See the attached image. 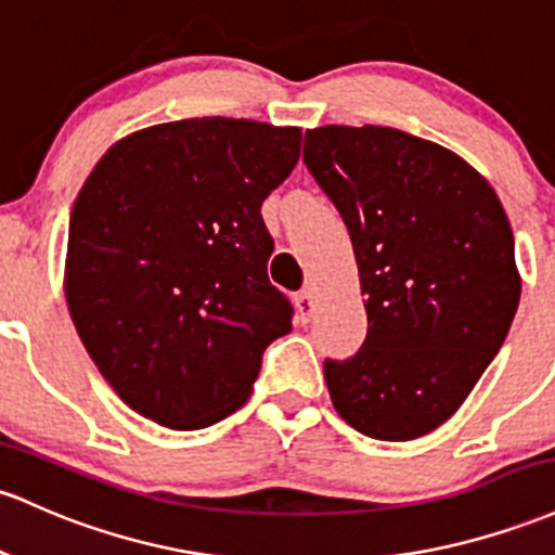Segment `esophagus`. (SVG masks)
<instances>
[{
  "mask_svg": "<svg viewBox=\"0 0 555 555\" xmlns=\"http://www.w3.org/2000/svg\"><path fill=\"white\" fill-rule=\"evenodd\" d=\"M295 302H297V313H300V321H302V324H308V321L313 319V313H315L313 292H310V289H302L300 295L295 297Z\"/></svg>",
  "mask_w": 555,
  "mask_h": 555,
  "instance_id": "esophagus-1",
  "label": "esophagus"
}]
</instances>
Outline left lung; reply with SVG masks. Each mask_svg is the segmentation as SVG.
<instances>
[{"instance_id":"1","label":"left lung","mask_w":555,"mask_h":555,"mask_svg":"<svg viewBox=\"0 0 555 555\" xmlns=\"http://www.w3.org/2000/svg\"><path fill=\"white\" fill-rule=\"evenodd\" d=\"M302 160L350 231L369 332L324 361L332 403L374 440L446 424L501 350L521 282L514 231L455 152L387 126L306 131Z\"/></svg>"}]
</instances>
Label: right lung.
<instances>
[{"label": "right lung", "instance_id": "obj_1", "mask_svg": "<svg viewBox=\"0 0 555 555\" xmlns=\"http://www.w3.org/2000/svg\"><path fill=\"white\" fill-rule=\"evenodd\" d=\"M295 126L189 118L109 147L70 210L65 297L126 405L203 429L245 405L292 302L268 282L260 205L300 160Z\"/></svg>", "mask_w": 555, "mask_h": 555}]
</instances>
